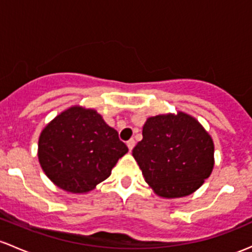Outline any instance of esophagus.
Here are the masks:
<instances>
[{"label": "esophagus", "instance_id": "esophagus-1", "mask_svg": "<svg viewBox=\"0 0 252 252\" xmlns=\"http://www.w3.org/2000/svg\"><path fill=\"white\" fill-rule=\"evenodd\" d=\"M126 146H128L129 151H131V150H133L134 146H135V140H134V139H130V140H128V141H126Z\"/></svg>", "mask_w": 252, "mask_h": 252}]
</instances>
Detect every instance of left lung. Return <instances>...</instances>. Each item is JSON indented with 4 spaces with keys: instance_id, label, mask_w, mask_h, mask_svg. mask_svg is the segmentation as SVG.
Masks as SVG:
<instances>
[{
    "instance_id": "1",
    "label": "left lung",
    "mask_w": 252,
    "mask_h": 252,
    "mask_svg": "<svg viewBox=\"0 0 252 252\" xmlns=\"http://www.w3.org/2000/svg\"><path fill=\"white\" fill-rule=\"evenodd\" d=\"M133 156L158 195H189L210 176L214 142L197 119L184 112L151 117Z\"/></svg>"
}]
</instances>
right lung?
Returning a JSON list of instances; mask_svg holds the SVG:
<instances>
[{"mask_svg": "<svg viewBox=\"0 0 252 252\" xmlns=\"http://www.w3.org/2000/svg\"><path fill=\"white\" fill-rule=\"evenodd\" d=\"M128 152L117 130L95 110L75 106L57 116L38 140V159L47 176L72 193L94 189Z\"/></svg>", "mask_w": 252, "mask_h": 252, "instance_id": "obj_1", "label": "right lung"}]
</instances>
